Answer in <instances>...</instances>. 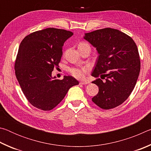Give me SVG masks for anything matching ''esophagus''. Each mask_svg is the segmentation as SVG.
<instances>
[{
    "label": "esophagus",
    "mask_w": 151,
    "mask_h": 151,
    "mask_svg": "<svg viewBox=\"0 0 151 151\" xmlns=\"http://www.w3.org/2000/svg\"><path fill=\"white\" fill-rule=\"evenodd\" d=\"M90 82L88 81H81L79 83V84L80 85H87V84H88Z\"/></svg>",
    "instance_id": "esophagus-1"
}]
</instances>
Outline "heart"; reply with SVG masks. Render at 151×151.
<instances>
[{
    "mask_svg": "<svg viewBox=\"0 0 151 151\" xmlns=\"http://www.w3.org/2000/svg\"><path fill=\"white\" fill-rule=\"evenodd\" d=\"M86 45V43L84 42H81L78 44V47L82 45ZM90 70V66L86 65L84 66H73V67H71L69 68V73L71 75L76 78L78 79H82L85 78V75H86L88 71Z\"/></svg>",
    "mask_w": 151,
    "mask_h": 151,
    "instance_id": "1",
    "label": "heart"
}]
</instances>
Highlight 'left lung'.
<instances>
[{"instance_id":"1","label":"left lung","mask_w":151,"mask_h":151,"mask_svg":"<svg viewBox=\"0 0 151 151\" xmlns=\"http://www.w3.org/2000/svg\"><path fill=\"white\" fill-rule=\"evenodd\" d=\"M84 39L99 53L92 76L106 79L92 82L99 89L92 101L103 109L115 108L130 96L139 77L140 60L136 43L129 35L111 28L86 33Z\"/></svg>"}]
</instances>
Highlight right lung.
<instances>
[{
  "instance_id": "add662e5",
  "label": "right lung",
  "mask_w": 151,
  "mask_h": 151,
  "mask_svg": "<svg viewBox=\"0 0 151 151\" xmlns=\"http://www.w3.org/2000/svg\"><path fill=\"white\" fill-rule=\"evenodd\" d=\"M73 33L48 28L26 36L20 42L14 63L15 75L29 103L42 111H50L65 98L69 88L78 85L71 76L63 80L52 77L63 55V46Z\"/></svg>"
}]
</instances>
